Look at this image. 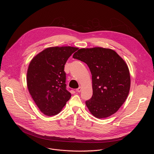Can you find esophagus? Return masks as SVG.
<instances>
[{
    "label": "esophagus",
    "instance_id": "1",
    "mask_svg": "<svg viewBox=\"0 0 154 154\" xmlns=\"http://www.w3.org/2000/svg\"><path fill=\"white\" fill-rule=\"evenodd\" d=\"M81 91H82V87H81V86H80L79 88H78L76 90V91L78 92V93H80Z\"/></svg>",
    "mask_w": 154,
    "mask_h": 154
}]
</instances>
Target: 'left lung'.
<instances>
[{
	"mask_svg": "<svg viewBox=\"0 0 154 154\" xmlns=\"http://www.w3.org/2000/svg\"><path fill=\"white\" fill-rule=\"evenodd\" d=\"M73 58L85 63L92 75L93 96L85 102L91 113L102 119L115 113L125 101L130 87L128 66L113 50L80 49Z\"/></svg>",
	"mask_w": 154,
	"mask_h": 154,
	"instance_id": "obj_1",
	"label": "left lung"
}]
</instances>
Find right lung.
<instances>
[{
    "label": "right lung",
    "mask_w": 154,
    "mask_h": 154,
    "mask_svg": "<svg viewBox=\"0 0 154 154\" xmlns=\"http://www.w3.org/2000/svg\"><path fill=\"white\" fill-rule=\"evenodd\" d=\"M78 48H49L36 55L27 74L29 91L40 111L46 116L60 112L71 97L66 88L64 65Z\"/></svg>",
    "instance_id": "right-lung-1"
}]
</instances>
